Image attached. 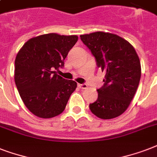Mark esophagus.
I'll use <instances>...</instances> for the list:
<instances>
[{
	"label": "esophagus",
	"mask_w": 157,
	"mask_h": 157,
	"mask_svg": "<svg viewBox=\"0 0 157 157\" xmlns=\"http://www.w3.org/2000/svg\"><path fill=\"white\" fill-rule=\"evenodd\" d=\"M77 86H78L79 88H80V89H82V90H85V89H87V87H88V86H87L86 84H78Z\"/></svg>",
	"instance_id": "esophagus-1"
}]
</instances>
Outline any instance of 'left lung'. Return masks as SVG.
Here are the masks:
<instances>
[{
    "instance_id": "left-lung-1",
    "label": "left lung",
    "mask_w": 157,
    "mask_h": 157,
    "mask_svg": "<svg viewBox=\"0 0 157 157\" xmlns=\"http://www.w3.org/2000/svg\"><path fill=\"white\" fill-rule=\"evenodd\" d=\"M80 36L105 73L104 84L97 90L98 99L90 104V109L101 119L119 117L128 108L139 86V56L131 44L116 34L96 32Z\"/></svg>"
}]
</instances>
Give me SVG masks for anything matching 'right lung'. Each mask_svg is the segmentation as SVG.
Returning <instances> with one entry per match:
<instances>
[{"label": "right lung", "instance_id": "obj_1", "mask_svg": "<svg viewBox=\"0 0 157 157\" xmlns=\"http://www.w3.org/2000/svg\"><path fill=\"white\" fill-rule=\"evenodd\" d=\"M77 36L49 33L31 38L16 56L14 81L23 103L40 118H52L63 112L77 84L58 75L64 66Z\"/></svg>", "mask_w": 157, "mask_h": 157}]
</instances>
